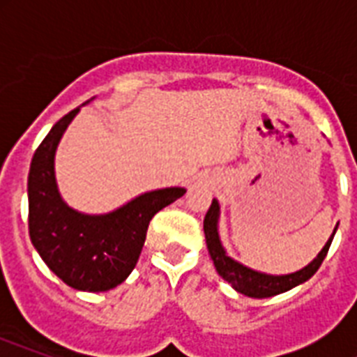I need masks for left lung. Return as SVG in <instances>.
<instances>
[{
  "label": "left lung",
  "instance_id": "left-lung-1",
  "mask_svg": "<svg viewBox=\"0 0 357 357\" xmlns=\"http://www.w3.org/2000/svg\"><path fill=\"white\" fill-rule=\"evenodd\" d=\"M218 218H220V204L213 198L211 207L204 218V234H206L209 255H211L217 272L224 278V282H228L237 293L250 296V298H271V296L287 293L296 285L307 282L322 265L333 241V235L337 231V226H335L333 234L330 235L321 252L317 254L315 259L307 263L304 268L291 272V274H266V272L254 271V268L235 261L234 257H229L226 248L222 246L220 235H218Z\"/></svg>",
  "mask_w": 357,
  "mask_h": 357
}]
</instances>
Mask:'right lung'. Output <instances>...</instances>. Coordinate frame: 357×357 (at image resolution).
<instances>
[{"instance_id":"1","label":"right lung","mask_w":357,"mask_h":357,"mask_svg":"<svg viewBox=\"0 0 357 357\" xmlns=\"http://www.w3.org/2000/svg\"><path fill=\"white\" fill-rule=\"evenodd\" d=\"M79 109L64 114L33 155L27 178L29 237L47 268L68 287L102 293L120 285L131 274L151 217L187 190L183 187L148 190L102 215L70 207L55 179V151Z\"/></svg>"}]
</instances>
